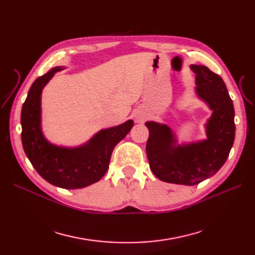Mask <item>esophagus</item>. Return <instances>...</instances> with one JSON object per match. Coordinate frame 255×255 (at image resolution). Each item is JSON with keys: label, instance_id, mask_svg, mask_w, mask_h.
<instances>
[{"label": "esophagus", "instance_id": "34e87169", "mask_svg": "<svg viewBox=\"0 0 255 255\" xmlns=\"http://www.w3.org/2000/svg\"><path fill=\"white\" fill-rule=\"evenodd\" d=\"M135 120L137 122H143L145 120V115L140 113V112L135 113Z\"/></svg>", "mask_w": 255, "mask_h": 255}]
</instances>
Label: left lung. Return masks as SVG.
<instances>
[{
	"label": "left lung",
	"mask_w": 255,
	"mask_h": 255,
	"mask_svg": "<svg viewBox=\"0 0 255 255\" xmlns=\"http://www.w3.org/2000/svg\"><path fill=\"white\" fill-rule=\"evenodd\" d=\"M196 73V95L213 113L205 123L206 139L177 143L173 130L163 123L146 121L149 139L145 151L152 172L160 181L197 185L226 163L235 138L234 106L218 74L202 65H191Z\"/></svg>",
	"instance_id": "obj_1"
}]
</instances>
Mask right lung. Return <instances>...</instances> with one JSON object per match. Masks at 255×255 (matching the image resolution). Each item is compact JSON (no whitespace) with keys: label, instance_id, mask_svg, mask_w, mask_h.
<instances>
[{"label":"right lung","instance_id":"1","mask_svg":"<svg viewBox=\"0 0 255 255\" xmlns=\"http://www.w3.org/2000/svg\"><path fill=\"white\" fill-rule=\"evenodd\" d=\"M65 67H54L29 88L21 112L23 149L36 171L50 184L65 189L84 188L106 173L113 150L134 126L133 120L99 130L79 146L50 142L41 128V94L45 85Z\"/></svg>","mask_w":255,"mask_h":255}]
</instances>
